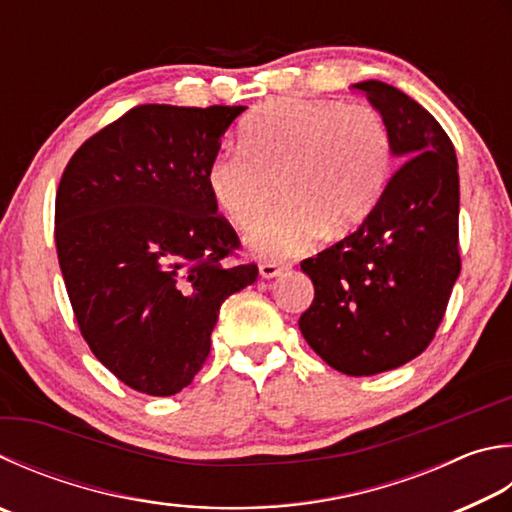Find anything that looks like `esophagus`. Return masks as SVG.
Wrapping results in <instances>:
<instances>
[{
  "instance_id": "obj_1",
  "label": "esophagus",
  "mask_w": 512,
  "mask_h": 512,
  "mask_svg": "<svg viewBox=\"0 0 512 512\" xmlns=\"http://www.w3.org/2000/svg\"><path fill=\"white\" fill-rule=\"evenodd\" d=\"M284 271V266L275 264V262H262L259 264V275L264 277V280H273V277H277Z\"/></svg>"
}]
</instances>
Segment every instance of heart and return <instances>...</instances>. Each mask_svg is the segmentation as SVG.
Returning <instances> with one entry per match:
<instances>
[{"label":"heart","instance_id":"b5f03b06","mask_svg":"<svg viewBox=\"0 0 512 512\" xmlns=\"http://www.w3.org/2000/svg\"><path fill=\"white\" fill-rule=\"evenodd\" d=\"M243 147H228L208 167V188L237 228H250L277 199L286 203L248 235L259 257L309 248L322 230L345 232L376 208L389 174L383 116L362 102L280 98L246 120Z\"/></svg>","mask_w":512,"mask_h":512}]
</instances>
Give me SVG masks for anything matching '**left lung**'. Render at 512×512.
Masks as SVG:
<instances>
[{"instance_id": "8db88e82", "label": "left lung", "mask_w": 512, "mask_h": 512, "mask_svg": "<svg viewBox=\"0 0 512 512\" xmlns=\"http://www.w3.org/2000/svg\"><path fill=\"white\" fill-rule=\"evenodd\" d=\"M403 165L362 226L304 259L315 297L300 331L329 367L374 376L430 347L461 273L457 154L430 111L392 85H353Z\"/></svg>"}]
</instances>
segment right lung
<instances>
[{"label":"right lung","mask_w":512,"mask_h":512,"mask_svg":"<svg viewBox=\"0 0 512 512\" xmlns=\"http://www.w3.org/2000/svg\"><path fill=\"white\" fill-rule=\"evenodd\" d=\"M246 107L138 105L87 138L55 194V246L82 338L120 383H192L232 293L257 280L208 167Z\"/></svg>","instance_id":"add662e5"}]
</instances>
